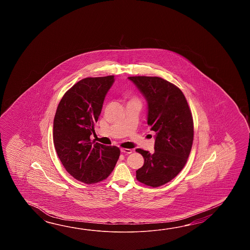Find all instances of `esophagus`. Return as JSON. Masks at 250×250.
Returning <instances> with one entry per match:
<instances>
[{"label": "esophagus", "instance_id": "34e87169", "mask_svg": "<svg viewBox=\"0 0 250 250\" xmlns=\"http://www.w3.org/2000/svg\"><path fill=\"white\" fill-rule=\"evenodd\" d=\"M121 152H122L123 154H129L132 153V150H131V149L122 148L121 149Z\"/></svg>", "mask_w": 250, "mask_h": 250}]
</instances>
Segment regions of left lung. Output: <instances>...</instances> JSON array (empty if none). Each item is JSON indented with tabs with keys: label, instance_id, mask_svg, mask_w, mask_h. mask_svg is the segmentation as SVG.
Returning <instances> with one entry per match:
<instances>
[{
	"label": "left lung",
	"instance_id": "8db88e82",
	"mask_svg": "<svg viewBox=\"0 0 250 250\" xmlns=\"http://www.w3.org/2000/svg\"><path fill=\"white\" fill-rule=\"evenodd\" d=\"M147 103V124L155 132L154 153L138 148L144 165L137 180L159 187L171 181L185 166L190 154L194 126L191 112L179 87L158 77H128Z\"/></svg>",
	"mask_w": 250,
	"mask_h": 250
}]
</instances>
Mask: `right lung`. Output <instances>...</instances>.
Masks as SVG:
<instances>
[{
    "mask_svg": "<svg viewBox=\"0 0 250 250\" xmlns=\"http://www.w3.org/2000/svg\"><path fill=\"white\" fill-rule=\"evenodd\" d=\"M114 76L85 78L65 93L53 120V144L64 168L86 184L105 180L121 154L117 146L91 142Z\"/></svg>",
    "mask_w": 250,
    "mask_h": 250,
    "instance_id": "add662e5",
    "label": "right lung"
}]
</instances>
